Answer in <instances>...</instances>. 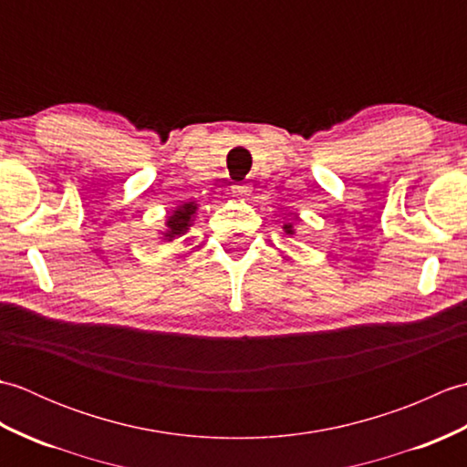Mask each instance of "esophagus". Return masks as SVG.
Wrapping results in <instances>:
<instances>
[{"mask_svg": "<svg viewBox=\"0 0 467 467\" xmlns=\"http://www.w3.org/2000/svg\"><path fill=\"white\" fill-rule=\"evenodd\" d=\"M233 196L236 198V201H249L251 188L246 184H236V186H233Z\"/></svg>", "mask_w": 467, "mask_h": 467, "instance_id": "34e87169", "label": "esophagus"}]
</instances>
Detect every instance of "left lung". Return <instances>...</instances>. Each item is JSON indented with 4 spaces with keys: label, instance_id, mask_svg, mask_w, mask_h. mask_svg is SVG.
I'll list each match as a JSON object with an SVG mask.
<instances>
[{
    "label": "left lung",
    "instance_id": "left-lung-1",
    "mask_svg": "<svg viewBox=\"0 0 467 467\" xmlns=\"http://www.w3.org/2000/svg\"><path fill=\"white\" fill-rule=\"evenodd\" d=\"M283 231H285L286 234H291V236L296 233V231H295V224H293L291 221H285V223H283Z\"/></svg>",
    "mask_w": 467,
    "mask_h": 467
}]
</instances>
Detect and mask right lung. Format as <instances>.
I'll return each instance as SVG.
<instances>
[{
    "mask_svg": "<svg viewBox=\"0 0 467 467\" xmlns=\"http://www.w3.org/2000/svg\"><path fill=\"white\" fill-rule=\"evenodd\" d=\"M198 211L196 201H186L181 206H176L171 216H166V228L161 231V239L164 243H172L174 239H181L182 234L191 231V226L194 223V214Z\"/></svg>",
    "mask_w": 467,
    "mask_h": 467,
    "instance_id": "1",
    "label": "right lung"
}]
</instances>
